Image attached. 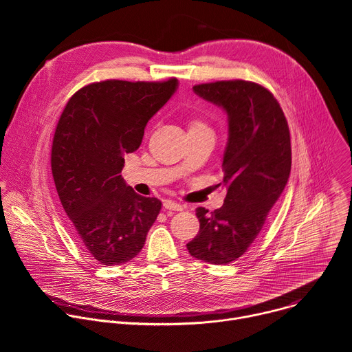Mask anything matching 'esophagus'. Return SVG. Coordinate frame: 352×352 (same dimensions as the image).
Returning a JSON list of instances; mask_svg holds the SVG:
<instances>
[{
    "label": "esophagus",
    "mask_w": 352,
    "mask_h": 352,
    "mask_svg": "<svg viewBox=\"0 0 352 352\" xmlns=\"http://www.w3.org/2000/svg\"><path fill=\"white\" fill-rule=\"evenodd\" d=\"M163 206H164V209H167V210H175V212H181V210L184 209L182 205L174 202V200H164Z\"/></svg>",
    "instance_id": "34e87169"
}]
</instances>
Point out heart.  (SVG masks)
<instances>
[{
  "label": "heart",
  "instance_id": "heart-1",
  "mask_svg": "<svg viewBox=\"0 0 352 352\" xmlns=\"http://www.w3.org/2000/svg\"><path fill=\"white\" fill-rule=\"evenodd\" d=\"M200 128H206L204 122H200V121H197V120H193V121L189 122V131H192V129H200Z\"/></svg>",
  "mask_w": 352,
  "mask_h": 352
}]
</instances>
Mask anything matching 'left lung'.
Masks as SVG:
<instances>
[{
  "mask_svg": "<svg viewBox=\"0 0 352 352\" xmlns=\"http://www.w3.org/2000/svg\"><path fill=\"white\" fill-rule=\"evenodd\" d=\"M204 100L227 113L228 140L223 156L227 195L220 209L197 208L200 227L186 243L190 256L212 265L241 258L259 235L291 171V140L274 96L248 80L193 86Z\"/></svg>",
  "mask_w": 352,
  "mask_h": 352,
  "instance_id": "1",
  "label": "left lung"
}]
</instances>
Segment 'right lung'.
<instances>
[{
	"mask_svg": "<svg viewBox=\"0 0 352 352\" xmlns=\"http://www.w3.org/2000/svg\"><path fill=\"white\" fill-rule=\"evenodd\" d=\"M178 80H103L67 103L52 147V171L69 226L87 254L113 266L133 259L162 202L124 181V155L142 143L146 124L175 93Z\"/></svg>",
	"mask_w": 352,
	"mask_h": 352,
	"instance_id": "1",
	"label": "right lung"
}]
</instances>
